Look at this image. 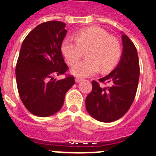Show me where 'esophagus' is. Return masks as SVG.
Masks as SVG:
<instances>
[{
  "instance_id": "1",
  "label": "esophagus",
  "mask_w": 156,
  "mask_h": 156,
  "mask_svg": "<svg viewBox=\"0 0 156 156\" xmlns=\"http://www.w3.org/2000/svg\"><path fill=\"white\" fill-rule=\"evenodd\" d=\"M82 80H83V78H81V77L76 76L75 78V81L76 83H79V82H80V81H82Z\"/></svg>"
}]
</instances>
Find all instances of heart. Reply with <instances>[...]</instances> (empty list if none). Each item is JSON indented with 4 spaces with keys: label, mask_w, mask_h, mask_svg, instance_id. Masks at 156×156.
I'll return each mask as SVG.
<instances>
[{
    "label": "heart",
    "mask_w": 156,
    "mask_h": 156,
    "mask_svg": "<svg viewBox=\"0 0 156 156\" xmlns=\"http://www.w3.org/2000/svg\"><path fill=\"white\" fill-rule=\"evenodd\" d=\"M75 39L66 37L61 45V51L66 62L73 66L87 51V59L77 63L72 69V73L85 77L95 74L99 69L108 73L113 69L120 60L122 48L119 40L109 36L108 33L98 27L82 29L76 33Z\"/></svg>",
    "instance_id": "b5f03b06"
}]
</instances>
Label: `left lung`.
Wrapping results in <instances>:
<instances>
[{
  "label": "left lung",
  "instance_id": "1",
  "mask_svg": "<svg viewBox=\"0 0 156 156\" xmlns=\"http://www.w3.org/2000/svg\"><path fill=\"white\" fill-rule=\"evenodd\" d=\"M122 52L119 64L99 82H92V90L86 98L87 111L93 118L104 122L119 119L130 108L138 85L140 66L137 49L125 34L122 35Z\"/></svg>",
  "mask_w": 156,
  "mask_h": 156
}]
</instances>
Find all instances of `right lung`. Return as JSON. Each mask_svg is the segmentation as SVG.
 <instances>
[{
  "label": "right lung",
  "instance_id": "right-lung-1",
  "mask_svg": "<svg viewBox=\"0 0 156 156\" xmlns=\"http://www.w3.org/2000/svg\"><path fill=\"white\" fill-rule=\"evenodd\" d=\"M66 24L58 21L41 23L22 44L16 69L19 96L32 114L48 117L63 105L66 92L75 83L74 77L56 80L54 76L68 69L61 45L66 35Z\"/></svg>",
  "mask_w": 156,
  "mask_h": 156
}]
</instances>
